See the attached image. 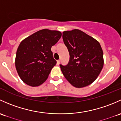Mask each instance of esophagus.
<instances>
[{"instance_id":"esophagus-1","label":"esophagus","mask_w":121,"mask_h":121,"mask_svg":"<svg viewBox=\"0 0 121 121\" xmlns=\"http://www.w3.org/2000/svg\"><path fill=\"white\" fill-rule=\"evenodd\" d=\"M60 60H57V65H59V63H60Z\"/></svg>"}]
</instances>
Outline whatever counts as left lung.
Returning a JSON list of instances; mask_svg holds the SVG:
<instances>
[{
  "label": "left lung",
  "mask_w": 121,
  "mask_h": 121,
  "mask_svg": "<svg viewBox=\"0 0 121 121\" xmlns=\"http://www.w3.org/2000/svg\"><path fill=\"white\" fill-rule=\"evenodd\" d=\"M62 38L70 55L68 64L60 65L63 76L75 87L87 86L97 79L104 66L100 44L78 29L63 31Z\"/></svg>",
  "instance_id": "8db88e82"
}]
</instances>
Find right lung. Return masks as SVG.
<instances>
[{"mask_svg": "<svg viewBox=\"0 0 121 121\" xmlns=\"http://www.w3.org/2000/svg\"><path fill=\"white\" fill-rule=\"evenodd\" d=\"M59 31L43 29L28 36L20 43L15 66L18 76L27 85L37 87L48 79L56 63L51 47L60 39Z\"/></svg>", "mask_w": 121, "mask_h": 121, "instance_id": "1", "label": "right lung"}]
</instances>
